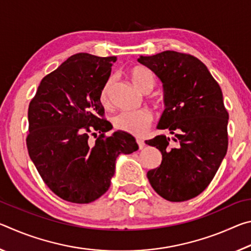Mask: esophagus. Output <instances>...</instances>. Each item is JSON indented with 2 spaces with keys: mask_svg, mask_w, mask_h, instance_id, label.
Wrapping results in <instances>:
<instances>
[{
  "mask_svg": "<svg viewBox=\"0 0 251 251\" xmlns=\"http://www.w3.org/2000/svg\"><path fill=\"white\" fill-rule=\"evenodd\" d=\"M136 142H137V145L139 147V150H142V148L145 146V143H144V141H143V139H141V138L136 139Z\"/></svg>",
  "mask_w": 251,
  "mask_h": 251,
  "instance_id": "esophagus-1",
  "label": "esophagus"
}]
</instances>
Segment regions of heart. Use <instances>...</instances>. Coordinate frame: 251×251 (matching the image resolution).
Instances as JSON below:
<instances>
[{
    "instance_id": "1",
    "label": "heart",
    "mask_w": 251,
    "mask_h": 251,
    "mask_svg": "<svg viewBox=\"0 0 251 251\" xmlns=\"http://www.w3.org/2000/svg\"><path fill=\"white\" fill-rule=\"evenodd\" d=\"M131 83L142 93H150L155 86V76L145 67L137 66L129 72ZM113 85V78H108L101 87L100 99L101 103L108 100L109 90ZM151 114L148 110H137V112H123L113 118V124L116 129L125 131L131 135L139 136L145 133L147 127L151 123Z\"/></svg>"
}]
</instances>
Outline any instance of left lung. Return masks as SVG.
<instances>
[{"mask_svg": "<svg viewBox=\"0 0 251 251\" xmlns=\"http://www.w3.org/2000/svg\"><path fill=\"white\" fill-rule=\"evenodd\" d=\"M137 61L163 83L165 110L157 128L174 135L146 141L163 156L147 178L166 201H188L207 188L226 156L229 116L222 88L207 66L189 54L165 50Z\"/></svg>", "mask_w": 251, "mask_h": 251, "instance_id": "obj_1", "label": "left lung"}]
</instances>
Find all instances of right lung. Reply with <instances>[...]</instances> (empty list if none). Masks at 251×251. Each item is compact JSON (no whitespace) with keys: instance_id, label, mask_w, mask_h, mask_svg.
Wrapping results in <instances>:
<instances>
[{"instance_id":"obj_1","label":"right lung","mask_w":251,"mask_h":251,"mask_svg":"<svg viewBox=\"0 0 251 251\" xmlns=\"http://www.w3.org/2000/svg\"><path fill=\"white\" fill-rule=\"evenodd\" d=\"M116 56L78 53L41 80L28 106L29 158L52 192L66 201L88 203L107 192L116 158L138 150L133 136L112 129L100 94ZM101 135L94 143L90 134Z\"/></svg>"}]
</instances>
